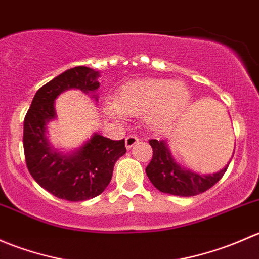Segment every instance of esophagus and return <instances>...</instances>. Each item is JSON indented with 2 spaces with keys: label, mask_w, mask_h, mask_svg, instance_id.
I'll list each match as a JSON object with an SVG mask.
<instances>
[{
  "label": "esophagus",
  "mask_w": 259,
  "mask_h": 259,
  "mask_svg": "<svg viewBox=\"0 0 259 259\" xmlns=\"http://www.w3.org/2000/svg\"><path fill=\"white\" fill-rule=\"evenodd\" d=\"M138 142H139V139H138L135 135H129V137H126V139H125V146H126V149H132Z\"/></svg>",
  "instance_id": "34e87169"
}]
</instances>
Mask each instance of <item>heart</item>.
<instances>
[{"instance_id": "b5f03b06", "label": "heart", "mask_w": 259, "mask_h": 259, "mask_svg": "<svg viewBox=\"0 0 259 259\" xmlns=\"http://www.w3.org/2000/svg\"><path fill=\"white\" fill-rule=\"evenodd\" d=\"M190 104L189 89L170 79L130 81L117 90L115 101H105L104 114L121 121L125 116H143L149 129L164 130L185 113Z\"/></svg>"}]
</instances>
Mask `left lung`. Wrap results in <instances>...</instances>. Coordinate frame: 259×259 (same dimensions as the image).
Listing matches in <instances>:
<instances>
[{
	"label": "left lung",
	"mask_w": 259,
	"mask_h": 259,
	"mask_svg": "<svg viewBox=\"0 0 259 259\" xmlns=\"http://www.w3.org/2000/svg\"><path fill=\"white\" fill-rule=\"evenodd\" d=\"M149 144L153 148V158L145 169L149 180L161 193L179 197H194L209 189L224 176L232 160L217 173L202 174L179 163L166 139H150Z\"/></svg>",
	"instance_id": "1"
}]
</instances>
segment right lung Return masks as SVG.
<instances>
[{"mask_svg": "<svg viewBox=\"0 0 259 259\" xmlns=\"http://www.w3.org/2000/svg\"><path fill=\"white\" fill-rule=\"evenodd\" d=\"M100 72L86 66L69 69L40 88L23 121L26 165L38 185L60 199L88 200L106 189L114 165L126 153L125 140L94 133L83 144L65 151L50 143L49 125L56 119L55 100L64 91L80 90L98 103Z\"/></svg>", "mask_w": 259, "mask_h": 259, "instance_id": "obj_1", "label": "right lung"}]
</instances>
